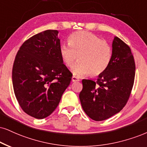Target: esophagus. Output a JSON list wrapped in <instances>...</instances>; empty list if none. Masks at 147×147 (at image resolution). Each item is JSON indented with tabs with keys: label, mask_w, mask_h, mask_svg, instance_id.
Segmentation results:
<instances>
[{
	"label": "esophagus",
	"mask_w": 147,
	"mask_h": 147,
	"mask_svg": "<svg viewBox=\"0 0 147 147\" xmlns=\"http://www.w3.org/2000/svg\"><path fill=\"white\" fill-rule=\"evenodd\" d=\"M71 80H72V82H78V81H80V80L78 78H77L76 76H73L71 78Z\"/></svg>",
	"instance_id": "1"
}]
</instances>
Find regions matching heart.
I'll return each instance as SVG.
<instances>
[{
    "mask_svg": "<svg viewBox=\"0 0 147 147\" xmlns=\"http://www.w3.org/2000/svg\"><path fill=\"white\" fill-rule=\"evenodd\" d=\"M60 54L66 66L72 69L77 76L88 75L97 76L103 74L110 64L112 57L111 46L97 35L86 31L74 32L69 37V44L60 46Z\"/></svg>",
    "mask_w": 147,
    "mask_h": 147,
    "instance_id": "b5f03b06",
    "label": "heart"
}]
</instances>
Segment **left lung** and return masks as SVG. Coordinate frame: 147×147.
<instances>
[{
  "mask_svg": "<svg viewBox=\"0 0 147 147\" xmlns=\"http://www.w3.org/2000/svg\"><path fill=\"white\" fill-rule=\"evenodd\" d=\"M136 65L131 49L119 37L112 41L110 64L97 82L82 80L79 97L85 113L94 121L109 119L121 111L131 94Z\"/></svg>",
  "mask_w": 147,
  "mask_h": 147,
  "instance_id": "obj_1",
  "label": "left lung"
}]
</instances>
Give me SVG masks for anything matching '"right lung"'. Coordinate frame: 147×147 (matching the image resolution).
<instances>
[{"label": "right lung", "mask_w": 147, "mask_h": 147, "mask_svg": "<svg viewBox=\"0 0 147 147\" xmlns=\"http://www.w3.org/2000/svg\"><path fill=\"white\" fill-rule=\"evenodd\" d=\"M57 30H47L24 41L12 69L14 93L27 115L44 119L55 110L72 74L63 64Z\"/></svg>", "instance_id": "1"}]
</instances>
